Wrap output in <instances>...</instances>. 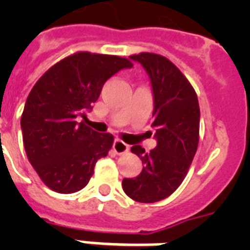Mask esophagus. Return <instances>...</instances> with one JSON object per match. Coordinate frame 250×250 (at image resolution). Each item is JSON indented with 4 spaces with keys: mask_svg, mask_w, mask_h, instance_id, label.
Instances as JSON below:
<instances>
[{
    "mask_svg": "<svg viewBox=\"0 0 250 250\" xmlns=\"http://www.w3.org/2000/svg\"><path fill=\"white\" fill-rule=\"evenodd\" d=\"M113 149L114 152L117 153V154H125V153H127L129 150V146L125 143H123L122 140H115L113 143Z\"/></svg>",
    "mask_w": 250,
    "mask_h": 250,
    "instance_id": "1",
    "label": "esophagus"
}]
</instances>
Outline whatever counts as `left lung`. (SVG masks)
<instances>
[{"label":"left lung","mask_w":250,"mask_h":250,"mask_svg":"<svg viewBox=\"0 0 250 250\" xmlns=\"http://www.w3.org/2000/svg\"><path fill=\"white\" fill-rule=\"evenodd\" d=\"M131 60L144 67L152 84L154 139L146 153L140 145L131 152L140 157L143 171L125 178L122 187L137 202H157L178 189L186 178L198 145L200 106L197 94L171 61L154 53H140Z\"/></svg>","instance_id":"obj_1"}]
</instances>
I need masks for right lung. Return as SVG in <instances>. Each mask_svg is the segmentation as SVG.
I'll return each instance as SVG.
<instances>
[{
	"mask_svg": "<svg viewBox=\"0 0 250 250\" xmlns=\"http://www.w3.org/2000/svg\"><path fill=\"white\" fill-rule=\"evenodd\" d=\"M132 63L125 58L80 52L50 67L29 92L21 127L25 153L40 179L58 193L83 189L94 165L113 146L110 133L80 122L105 82Z\"/></svg>",
	"mask_w": 250,
	"mask_h": 250,
	"instance_id": "1",
	"label": "right lung"
}]
</instances>
